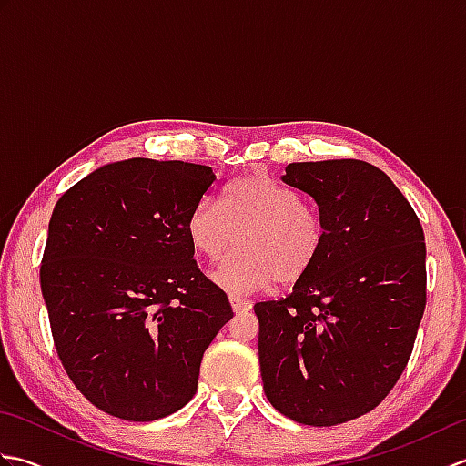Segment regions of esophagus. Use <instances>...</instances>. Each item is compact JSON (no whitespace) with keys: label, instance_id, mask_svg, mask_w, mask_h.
<instances>
[{"label":"esophagus","instance_id":"esophagus-1","mask_svg":"<svg viewBox=\"0 0 466 466\" xmlns=\"http://www.w3.org/2000/svg\"><path fill=\"white\" fill-rule=\"evenodd\" d=\"M230 304H232V310L236 314L248 312L252 309V302L246 300V299H240V296H230Z\"/></svg>","mask_w":466,"mask_h":466}]
</instances>
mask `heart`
<instances>
[{
    "label": "heart",
    "instance_id": "heart-1",
    "mask_svg": "<svg viewBox=\"0 0 466 466\" xmlns=\"http://www.w3.org/2000/svg\"><path fill=\"white\" fill-rule=\"evenodd\" d=\"M220 209L200 202L187 216L186 232L198 254L210 262L230 250L238 232V252L214 272V282L230 294H248L279 282H296L319 260L324 224L292 187L272 177H240L220 196Z\"/></svg>",
    "mask_w": 466,
    "mask_h": 466
}]
</instances>
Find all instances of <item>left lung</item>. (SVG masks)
<instances>
[{"mask_svg":"<svg viewBox=\"0 0 466 466\" xmlns=\"http://www.w3.org/2000/svg\"><path fill=\"white\" fill-rule=\"evenodd\" d=\"M280 180L312 198L326 238L286 299L254 304L264 392L284 417L332 427L379 407L410 359L427 304L424 232L369 162H294Z\"/></svg>","mask_w":466,"mask_h":466,"instance_id":"1","label":"left lung"}]
</instances>
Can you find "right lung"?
I'll use <instances>...</instances> for the list:
<instances>
[{
	"label": "right lung",
	"mask_w": 466,
	"mask_h": 466,
	"mask_svg": "<svg viewBox=\"0 0 466 466\" xmlns=\"http://www.w3.org/2000/svg\"><path fill=\"white\" fill-rule=\"evenodd\" d=\"M214 182L210 166L130 157L54 208L39 280L56 350L112 417L150 422L190 402L206 349L234 316L186 232Z\"/></svg>",
	"instance_id": "1"
}]
</instances>
